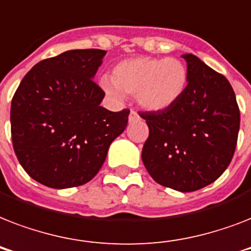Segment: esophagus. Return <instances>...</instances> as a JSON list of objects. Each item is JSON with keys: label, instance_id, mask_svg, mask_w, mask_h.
I'll return each instance as SVG.
<instances>
[{"label": "esophagus", "instance_id": "1", "mask_svg": "<svg viewBox=\"0 0 251 251\" xmlns=\"http://www.w3.org/2000/svg\"><path fill=\"white\" fill-rule=\"evenodd\" d=\"M138 120H141L139 114H138L135 110H131V112H130V116H129V121L135 122V121H138Z\"/></svg>", "mask_w": 251, "mask_h": 251}]
</instances>
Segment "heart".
Instances as JSON below:
<instances>
[{"label": "heart", "mask_w": 251, "mask_h": 251, "mask_svg": "<svg viewBox=\"0 0 251 251\" xmlns=\"http://www.w3.org/2000/svg\"><path fill=\"white\" fill-rule=\"evenodd\" d=\"M187 69L177 58L137 57L120 62L113 75L102 76L101 87L113 98L137 96L149 110H161L177 102L187 86Z\"/></svg>", "instance_id": "heart-1"}]
</instances>
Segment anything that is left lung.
<instances>
[{
  "label": "left lung",
  "instance_id": "left-lung-1",
  "mask_svg": "<svg viewBox=\"0 0 251 251\" xmlns=\"http://www.w3.org/2000/svg\"><path fill=\"white\" fill-rule=\"evenodd\" d=\"M187 86L173 105L139 112L149 126L142 150L146 169L157 183L187 193L210 185L232 161L240 130V108L226 76L194 54Z\"/></svg>",
  "mask_w": 251,
  "mask_h": 251
}]
</instances>
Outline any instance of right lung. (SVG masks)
<instances>
[{"mask_svg":"<svg viewBox=\"0 0 251 251\" xmlns=\"http://www.w3.org/2000/svg\"><path fill=\"white\" fill-rule=\"evenodd\" d=\"M101 49H75L36 64L11 100L14 152L29 177L53 189L80 186L98 175L129 109L100 106L105 92L92 78Z\"/></svg>","mask_w":251,"mask_h":251,"instance_id":"1","label":"right lung"}]
</instances>
